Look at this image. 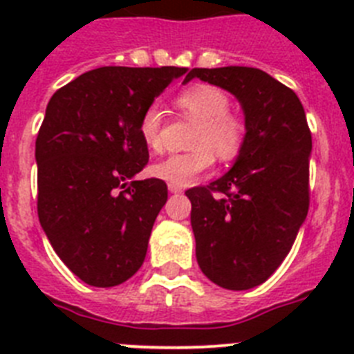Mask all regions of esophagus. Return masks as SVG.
I'll return each mask as SVG.
<instances>
[{
	"mask_svg": "<svg viewBox=\"0 0 354 354\" xmlns=\"http://www.w3.org/2000/svg\"><path fill=\"white\" fill-rule=\"evenodd\" d=\"M168 192L174 193V195H179V193H183V187L174 186V184H170V186H168Z\"/></svg>",
	"mask_w": 354,
	"mask_h": 354,
	"instance_id": "1",
	"label": "esophagus"
}]
</instances>
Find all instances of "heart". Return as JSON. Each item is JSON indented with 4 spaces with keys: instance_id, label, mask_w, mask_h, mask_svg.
<instances>
[{
    "instance_id": "1",
    "label": "heart",
    "mask_w": 354,
    "mask_h": 354,
    "mask_svg": "<svg viewBox=\"0 0 354 354\" xmlns=\"http://www.w3.org/2000/svg\"><path fill=\"white\" fill-rule=\"evenodd\" d=\"M180 113L196 126L189 138L192 150L174 154L154 162L150 174L174 186H187L212 167L214 156L220 161H234L246 143L248 124L245 117L230 111V99L211 84H193L175 99ZM165 120L158 104L143 109L138 122V133L150 150L159 152L165 145Z\"/></svg>"
}]
</instances>
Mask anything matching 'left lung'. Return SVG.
<instances>
[{
	"label": "left lung",
	"mask_w": 354,
	"mask_h": 354,
	"mask_svg": "<svg viewBox=\"0 0 354 354\" xmlns=\"http://www.w3.org/2000/svg\"><path fill=\"white\" fill-rule=\"evenodd\" d=\"M193 77L234 93L248 124L232 170L186 192L196 261L216 286L252 289L282 264L308 212L310 127L298 95L261 68H192L184 83Z\"/></svg>",
	"instance_id": "8db88e82"
}]
</instances>
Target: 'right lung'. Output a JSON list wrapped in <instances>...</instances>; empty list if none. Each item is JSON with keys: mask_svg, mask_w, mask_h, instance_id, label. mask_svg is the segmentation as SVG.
<instances>
[{"mask_svg": "<svg viewBox=\"0 0 354 354\" xmlns=\"http://www.w3.org/2000/svg\"><path fill=\"white\" fill-rule=\"evenodd\" d=\"M184 67H101L56 90L35 142L37 211L72 273L93 287L126 282L145 261L161 179L133 180L149 162L143 109Z\"/></svg>", "mask_w": 354, "mask_h": 354, "instance_id": "obj_1", "label": "right lung"}]
</instances>
